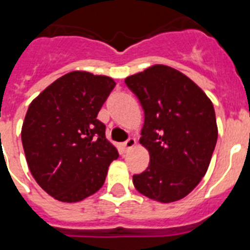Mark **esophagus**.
Returning a JSON list of instances; mask_svg holds the SVG:
<instances>
[{
  "mask_svg": "<svg viewBox=\"0 0 250 250\" xmlns=\"http://www.w3.org/2000/svg\"><path fill=\"white\" fill-rule=\"evenodd\" d=\"M123 146H125V150H129V149H132L136 146V140L135 139H128V140L123 143Z\"/></svg>",
  "mask_w": 250,
  "mask_h": 250,
  "instance_id": "obj_1",
  "label": "esophagus"
}]
</instances>
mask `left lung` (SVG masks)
I'll use <instances>...</instances> for the list:
<instances>
[{
	"mask_svg": "<svg viewBox=\"0 0 250 250\" xmlns=\"http://www.w3.org/2000/svg\"><path fill=\"white\" fill-rule=\"evenodd\" d=\"M144 109L140 144L149 166L133 186L150 200L168 204L186 197L209 168L218 139L213 102L183 72L153 64L125 79Z\"/></svg>",
	"mask_w": 250,
	"mask_h": 250,
	"instance_id": "8db88e82",
	"label": "left lung"
}]
</instances>
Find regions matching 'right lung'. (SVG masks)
I'll use <instances>...</instances> for the list:
<instances>
[{"label": "right lung", "mask_w": 250, "mask_h": 250, "mask_svg": "<svg viewBox=\"0 0 250 250\" xmlns=\"http://www.w3.org/2000/svg\"><path fill=\"white\" fill-rule=\"evenodd\" d=\"M115 86L113 78L71 71L46 86L21 125L29 171L42 189L62 202H78L105 183L118 150L97 114Z\"/></svg>", "instance_id": "right-lung-1"}]
</instances>
